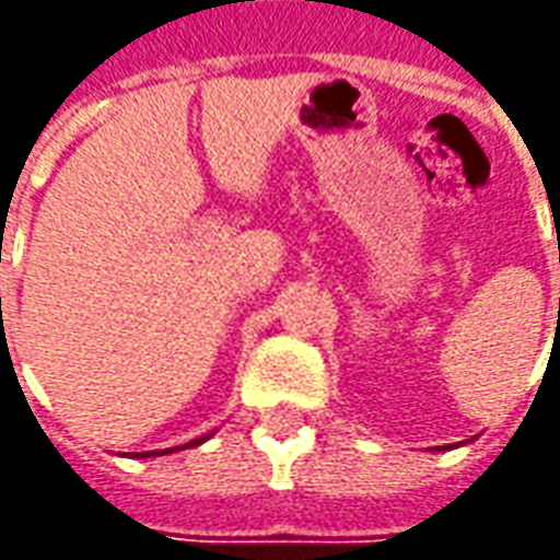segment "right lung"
<instances>
[{
    "label": "right lung",
    "instance_id": "obj_1",
    "mask_svg": "<svg viewBox=\"0 0 560 560\" xmlns=\"http://www.w3.org/2000/svg\"><path fill=\"white\" fill-rule=\"evenodd\" d=\"M209 438V434H207ZM207 438H195V441H191V444H185V446H197V444H203V441H207ZM185 446H171V450H167V453H173V450H185ZM140 458H147V456H161V453H138Z\"/></svg>",
    "mask_w": 560,
    "mask_h": 560
}]
</instances>
